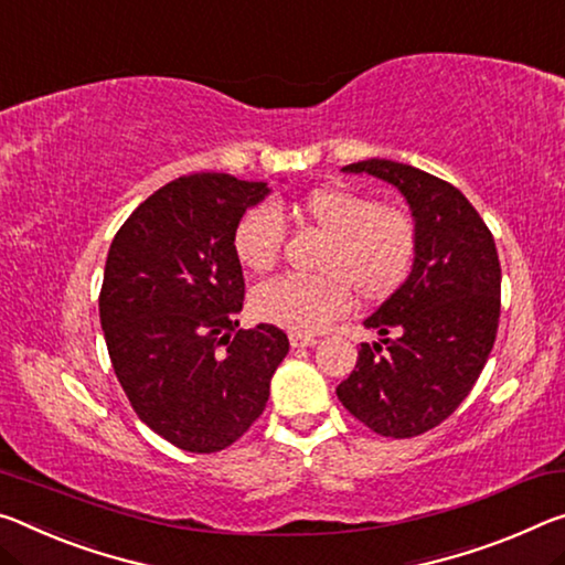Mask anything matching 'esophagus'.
<instances>
[{
    "mask_svg": "<svg viewBox=\"0 0 565 565\" xmlns=\"http://www.w3.org/2000/svg\"><path fill=\"white\" fill-rule=\"evenodd\" d=\"M289 342H291V347H315L317 344V337H311V334H301V331H291L289 334Z\"/></svg>",
    "mask_w": 565,
    "mask_h": 565,
    "instance_id": "obj_1",
    "label": "esophagus"
}]
</instances>
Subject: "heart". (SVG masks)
Masks as SVG:
<instances>
[{
  "label": "heart",
  "instance_id": "b5f03b06",
  "mask_svg": "<svg viewBox=\"0 0 565 565\" xmlns=\"http://www.w3.org/2000/svg\"><path fill=\"white\" fill-rule=\"evenodd\" d=\"M294 211L324 234L317 258L321 274H286L258 284L250 294L258 319L311 334L342 317L352 294L362 301H382L405 284L417 254V228L405 209L374 203L352 188L324 185L303 193ZM284 236L279 205L264 201L238 218L231 244L241 266L264 274L279 258Z\"/></svg>",
  "mask_w": 565,
  "mask_h": 565
}]
</instances>
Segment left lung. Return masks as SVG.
Listing matches in <instances>:
<instances>
[{
    "mask_svg": "<svg viewBox=\"0 0 565 565\" xmlns=\"http://www.w3.org/2000/svg\"><path fill=\"white\" fill-rule=\"evenodd\" d=\"M342 170L380 178L405 195L417 254L405 284L364 319L380 342L362 344L337 397L377 435H423L470 395L495 342V241L458 188L425 170L387 158Z\"/></svg>",
    "mask_w": 565,
    "mask_h": 565,
    "instance_id": "1",
    "label": "left lung"
}]
</instances>
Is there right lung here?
I'll return each instance as SVG.
<instances>
[{"mask_svg":"<svg viewBox=\"0 0 565 565\" xmlns=\"http://www.w3.org/2000/svg\"><path fill=\"white\" fill-rule=\"evenodd\" d=\"M271 188L193 173L142 201L107 250L100 324L132 409L185 452H218L262 415L289 339L236 329L244 271L234 228Z\"/></svg>","mask_w":565,"mask_h":565,"instance_id":"1","label":"right lung"}]
</instances>
